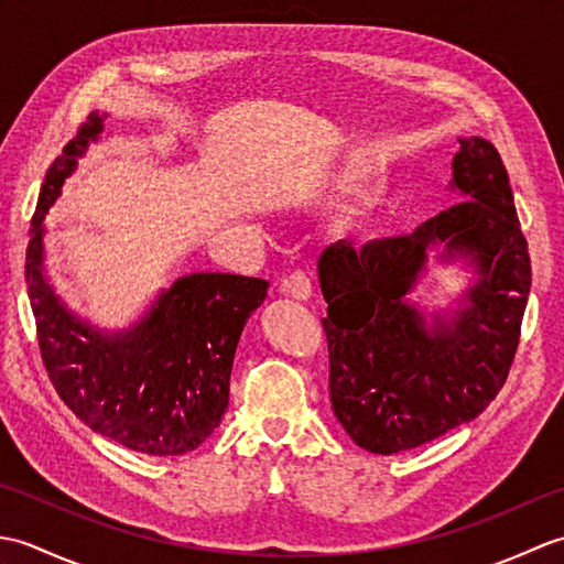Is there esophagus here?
I'll use <instances>...</instances> for the list:
<instances>
[{
    "mask_svg": "<svg viewBox=\"0 0 564 564\" xmlns=\"http://www.w3.org/2000/svg\"><path fill=\"white\" fill-rule=\"evenodd\" d=\"M281 293L295 297V301H310V295H313V281H310L305 271H293L281 281Z\"/></svg>",
    "mask_w": 564,
    "mask_h": 564,
    "instance_id": "obj_1",
    "label": "esophagus"
}]
</instances>
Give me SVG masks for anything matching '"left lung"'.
<instances>
[{"label":"left lung","instance_id":"obj_1","mask_svg":"<svg viewBox=\"0 0 564 564\" xmlns=\"http://www.w3.org/2000/svg\"><path fill=\"white\" fill-rule=\"evenodd\" d=\"M448 188L463 200L404 237L339 239L317 261L327 301L332 410L356 446L412 451L480 414L505 386L531 291L509 174L485 138H458ZM437 260L476 273L459 307L425 316L405 297Z\"/></svg>","mask_w":564,"mask_h":564}]
</instances>
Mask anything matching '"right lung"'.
Masks as SVG:
<instances>
[{"mask_svg": "<svg viewBox=\"0 0 564 564\" xmlns=\"http://www.w3.org/2000/svg\"><path fill=\"white\" fill-rule=\"evenodd\" d=\"M109 113L91 111L45 174L26 249L29 301L47 376L84 424L148 455L198 448L230 402L237 341L269 283L237 273H188L135 325L109 332L77 317L45 273V215Z\"/></svg>", "mask_w": 564, "mask_h": 564, "instance_id": "1", "label": "right lung"}]
</instances>
